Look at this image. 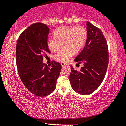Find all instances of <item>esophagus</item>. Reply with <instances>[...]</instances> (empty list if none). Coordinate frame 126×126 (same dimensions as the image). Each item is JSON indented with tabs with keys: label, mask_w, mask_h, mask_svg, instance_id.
Returning a JSON list of instances; mask_svg holds the SVG:
<instances>
[{
	"label": "esophagus",
	"mask_w": 126,
	"mask_h": 126,
	"mask_svg": "<svg viewBox=\"0 0 126 126\" xmlns=\"http://www.w3.org/2000/svg\"><path fill=\"white\" fill-rule=\"evenodd\" d=\"M61 66L62 67H63L64 66H65V65H66V64L65 63H63V62H61Z\"/></svg>",
	"instance_id": "obj_1"
}]
</instances>
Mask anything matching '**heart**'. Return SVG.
<instances>
[{"label":"heart","mask_w":126,"mask_h":126,"mask_svg":"<svg viewBox=\"0 0 126 126\" xmlns=\"http://www.w3.org/2000/svg\"><path fill=\"white\" fill-rule=\"evenodd\" d=\"M87 37V30L83 25L60 27L54 31V37L48 39L47 46L50 51L55 52L62 43L63 48L54 55V59L65 62L71 57L72 52L77 53L81 50Z\"/></svg>","instance_id":"obj_1"}]
</instances>
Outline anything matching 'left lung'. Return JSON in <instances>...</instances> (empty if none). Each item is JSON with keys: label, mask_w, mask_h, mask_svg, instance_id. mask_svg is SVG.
<instances>
[{"label": "left lung", "mask_w": 126, "mask_h": 126, "mask_svg": "<svg viewBox=\"0 0 126 126\" xmlns=\"http://www.w3.org/2000/svg\"><path fill=\"white\" fill-rule=\"evenodd\" d=\"M87 39L86 46L74 59L83 67L77 71L71 66L69 81L72 88L81 94L94 92L102 83L108 64L107 43L99 28L87 22Z\"/></svg>", "instance_id": "8db88e82"}]
</instances>
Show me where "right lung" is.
I'll list each match as a JSON object with an SVG mask.
<instances>
[{
  "mask_svg": "<svg viewBox=\"0 0 126 126\" xmlns=\"http://www.w3.org/2000/svg\"><path fill=\"white\" fill-rule=\"evenodd\" d=\"M49 32L47 25L35 23L20 34L16 47V63L21 80L32 93L46 97L56 87L61 70L59 62L53 61L48 65L43 58L50 52L47 46Z\"/></svg>",
  "mask_w": 126,
  "mask_h": 126,
  "instance_id": "add662e5",
  "label": "right lung"
}]
</instances>
